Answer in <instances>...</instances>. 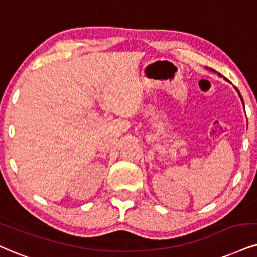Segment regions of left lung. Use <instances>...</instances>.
Wrapping results in <instances>:
<instances>
[{
  "label": "left lung",
  "instance_id": "8db88e82",
  "mask_svg": "<svg viewBox=\"0 0 257 257\" xmlns=\"http://www.w3.org/2000/svg\"><path fill=\"white\" fill-rule=\"evenodd\" d=\"M210 70H211V71H213V72H216V70H213V69H211V68H210ZM218 75H219V76H221V75L219 74V72H218ZM225 80H226V78H225ZM236 90H237V93H238V95H239V96H240L239 91H238V89H237V88H236ZM240 99H242V96H240ZM242 100H243V99H242Z\"/></svg>",
  "mask_w": 257,
  "mask_h": 257
}]
</instances>
